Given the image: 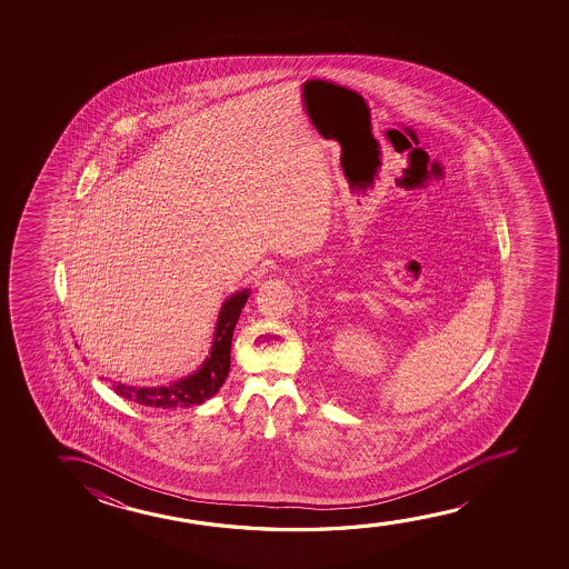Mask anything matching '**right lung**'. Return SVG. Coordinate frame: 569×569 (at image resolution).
Wrapping results in <instances>:
<instances>
[{
	"instance_id": "obj_1",
	"label": "right lung",
	"mask_w": 569,
	"mask_h": 569,
	"mask_svg": "<svg viewBox=\"0 0 569 569\" xmlns=\"http://www.w3.org/2000/svg\"><path fill=\"white\" fill-rule=\"evenodd\" d=\"M249 296L250 289H241L223 301L216 322L210 356L203 359L202 366L198 367L194 373L161 387H130L124 382L114 381V392L126 400L149 408H190L210 400L221 389L229 375L234 325Z\"/></svg>"
}]
</instances>
